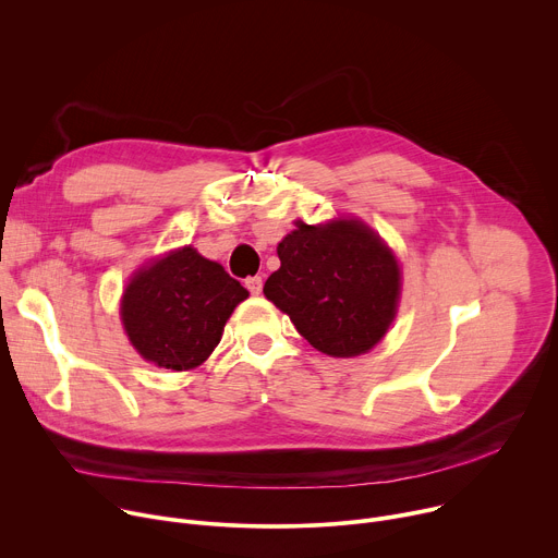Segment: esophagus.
Instances as JSON below:
<instances>
[{
	"label": "esophagus",
	"instance_id": "1",
	"mask_svg": "<svg viewBox=\"0 0 558 558\" xmlns=\"http://www.w3.org/2000/svg\"><path fill=\"white\" fill-rule=\"evenodd\" d=\"M245 287H247L254 295H258V293L263 291V278H260V276H252V278L245 280Z\"/></svg>",
	"mask_w": 558,
	"mask_h": 558
}]
</instances>
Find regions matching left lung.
<instances>
[{"mask_svg": "<svg viewBox=\"0 0 558 558\" xmlns=\"http://www.w3.org/2000/svg\"><path fill=\"white\" fill-rule=\"evenodd\" d=\"M265 295L298 333L331 357L371 351L395 320L402 276L395 254L357 218L295 222L278 245Z\"/></svg>", "mask_w": 558, "mask_h": 558, "instance_id": "8db88e82", "label": "left lung"}]
</instances>
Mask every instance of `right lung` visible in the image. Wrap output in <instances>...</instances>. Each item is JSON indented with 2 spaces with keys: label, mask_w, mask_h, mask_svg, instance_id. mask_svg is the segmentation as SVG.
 <instances>
[{
  "label": "right lung",
  "mask_w": 558,
  "mask_h": 558,
  "mask_svg": "<svg viewBox=\"0 0 558 558\" xmlns=\"http://www.w3.org/2000/svg\"><path fill=\"white\" fill-rule=\"evenodd\" d=\"M250 291L194 247H181L138 269L121 300V320L143 360L172 371L201 366L225 323Z\"/></svg>",
  "instance_id": "right-lung-1"
}]
</instances>
